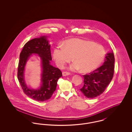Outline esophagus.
I'll return each mask as SVG.
<instances>
[{
  "instance_id": "34e87169",
  "label": "esophagus",
  "mask_w": 132,
  "mask_h": 132,
  "mask_svg": "<svg viewBox=\"0 0 132 132\" xmlns=\"http://www.w3.org/2000/svg\"><path fill=\"white\" fill-rule=\"evenodd\" d=\"M63 76H66L69 75L70 73L68 72H63L62 73Z\"/></svg>"
}]
</instances>
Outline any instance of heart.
<instances>
[{
  "instance_id": "1",
  "label": "heart",
  "mask_w": 132,
  "mask_h": 132,
  "mask_svg": "<svg viewBox=\"0 0 132 132\" xmlns=\"http://www.w3.org/2000/svg\"><path fill=\"white\" fill-rule=\"evenodd\" d=\"M53 56L60 67H62L73 59L75 62L70 66L71 70L81 69L82 73H88L101 65L105 58V52L102 46L94 42L72 38L66 40L63 46L55 47Z\"/></svg>"
}]
</instances>
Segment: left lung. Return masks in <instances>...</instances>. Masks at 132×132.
<instances>
[{
    "label": "left lung",
    "instance_id": "8db88e82",
    "mask_svg": "<svg viewBox=\"0 0 132 132\" xmlns=\"http://www.w3.org/2000/svg\"><path fill=\"white\" fill-rule=\"evenodd\" d=\"M114 62L113 52L108 53L102 66L93 72L83 75L84 86L80 90L86 97L94 98L104 92L113 78Z\"/></svg>",
    "mask_w": 132,
    "mask_h": 132
}]
</instances>
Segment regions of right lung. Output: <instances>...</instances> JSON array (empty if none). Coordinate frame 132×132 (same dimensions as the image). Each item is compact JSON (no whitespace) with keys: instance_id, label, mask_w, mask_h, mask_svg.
<instances>
[{"instance_id":"1","label":"right lung","mask_w":132,"mask_h":132,"mask_svg":"<svg viewBox=\"0 0 132 132\" xmlns=\"http://www.w3.org/2000/svg\"><path fill=\"white\" fill-rule=\"evenodd\" d=\"M50 46L45 37L36 38L26 44L20 54L17 77L23 92L32 99L44 101L49 100L56 90L57 82L62 76L60 70L50 64L52 60ZM32 53L38 54L41 57L42 63L43 73L42 85L37 90L31 89L26 85L23 79V71L25 63Z\"/></svg>"}]
</instances>
